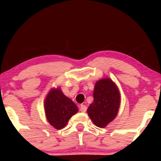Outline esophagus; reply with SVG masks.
Listing matches in <instances>:
<instances>
[{
  "label": "esophagus",
  "instance_id": "esophagus-1",
  "mask_svg": "<svg viewBox=\"0 0 161 161\" xmlns=\"http://www.w3.org/2000/svg\"><path fill=\"white\" fill-rule=\"evenodd\" d=\"M79 110H80L81 112H86V110H87V108H86V105L82 104V105H80Z\"/></svg>",
  "mask_w": 161,
  "mask_h": 161
}]
</instances>
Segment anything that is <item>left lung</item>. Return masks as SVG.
<instances>
[{"mask_svg":"<svg viewBox=\"0 0 161 161\" xmlns=\"http://www.w3.org/2000/svg\"><path fill=\"white\" fill-rule=\"evenodd\" d=\"M121 94L114 82L110 78L97 81L93 90V102L87 109L89 117L95 125L105 128L118 113Z\"/></svg>","mask_w":161,"mask_h":161,"instance_id":"left-lung-1","label":"left lung"}]
</instances>
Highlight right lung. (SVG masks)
<instances>
[{
    "label": "right lung",
    "instance_id": "1",
    "mask_svg": "<svg viewBox=\"0 0 161 161\" xmlns=\"http://www.w3.org/2000/svg\"><path fill=\"white\" fill-rule=\"evenodd\" d=\"M43 106L47 120L58 130L65 127L69 120L79 111L75 103L63 93L60 87L48 92Z\"/></svg>",
    "mask_w": 161,
    "mask_h": 161
}]
</instances>
